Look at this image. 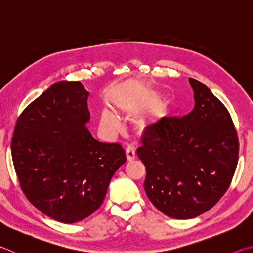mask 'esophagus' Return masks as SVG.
Returning <instances> with one entry per match:
<instances>
[{
  "label": "esophagus",
  "instance_id": "34e87169",
  "mask_svg": "<svg viewBox=\"0 0 253 253\" xmlns=\"http://www.w3.org/2000/svg\"><path fill=\"white\" fill-rule=\"evenodd\" d=\"M126 158H127L128 162H132V160L136 159V151H135L134 147L129 146L126 149Z\"/></svg>",
  "mask_w": 253,
  "mask_h": 253
}]
</instances>
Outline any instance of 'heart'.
I'll return each instance as SVG.
<instances>
[{
  "label": "heart",
  "instance_id": "obj_1",
  "mask_svg": "<svg viewBox=\"0 0 253 253\" xmlns=\"http://www.w3.org/2000/svg\"><path fill=\"white\" fill-rule=\"evenodd\" d=\"M116 107L122 114L126 116H135L140 111V104L138 100L130 97H122L116 103ZM102 121L106 126L112 129H117L119 127V119L117 115L111 109H104L102 113ZM153 125L151 119L147 116H139L135 119L134 128L138 135H144Z\"/></svg>",
  "mask_w": 253,
  "mask_h": 253
}]
</instances>
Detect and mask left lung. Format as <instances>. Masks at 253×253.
<instances>
[{
	"label": "left lung",
	"mask_w": 253,
	"mask_h": 253,
	"mask_svg": "<svg viewBox=\"0 0 253 253\" xmlns=\"http://www.w3.org/2000/svg\"><path fill=\"white\" fill-rule=\"evenodd\" d=\"M195 107L181 119L155 123L137 150L153 205L173 219L208 211L230 186L239 141L230 114L208 87L189 79Z\"/></svg>",
	"instance_id": "left-lung-1"
}]
</instances>
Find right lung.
Segmentation results:
<instances>
[{"instance_id": "right-lung-1", "label": "right lung", "mask_w": 253, "mask_h": 253, "mask_svg": "<svg viewBox=\"0 0 253 253\" xmlns=\"http://www.w3.org/2000/svg\"><path fill=\"white\" fill-rule=\"evenodd\" d=\"M88 96L81 82L55 83L21 114L12 138L23 192L40 211L63 223L94 213L114 173L126 163L121 145L96 140L86 128Z\"/></svg>"}]
</instances>
